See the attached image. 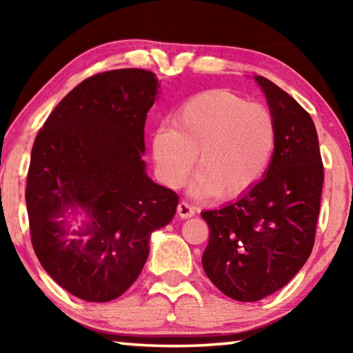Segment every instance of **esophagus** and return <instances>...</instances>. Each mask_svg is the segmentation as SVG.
Here are the masks:
<instances>
[{
	"label": "esophagus",
	"instance_id": "esophagus-1",
	"mask_svg": "<svg viewBox=\"0 0 353 353\" xmlns=\"http://www.w3.org/2000/svg\"><path fill=\"white\" fill-rule=\"evenodd\" d=\"M177 213L182 219H188L191 216H194V208L191 207L188 202L181 201V202H179V205H177Z\"/></svg>",
	"mask_w": 353,
	"mask_h": 353
}]
</instances>
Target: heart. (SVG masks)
Listing matches in <instances>:
<instances>
[{"mask_svg":"<svg viewBox=\"0 0 353 353\" xmlns=\"http://www.w3.org/2000/svg\"><path fill=\"white\" fill-rule=\"evenodd\" d=\"M274 143L276 126L270 110L227 90H208L179 107L172 128L155 130L152 154L170 187L187 182L198 154L196 191L235 198L266 171Z\"/></svg>","mask_w":353,"mask_h":353,"instance_id":"obj_1","label":"heart"}]
</instances>
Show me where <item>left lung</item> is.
<instances>
[{"label":"left lung","mask_w":353,"mask_h":353,"mask_svg":"<svg viewBox=\"0 0 353 353\" xmlns=\"http://www.w3.org/2000/svg\"><path fill=\"white\" fill-rule=\"evenodd\" d=\"M276 126L271 163L241 198L202 212L210 229L202 255L207 277L240 302H255L290 282L314 244L324 183L310 113L288 93L255 76Z\"/></svg>","instance_id":"obj_1"}]
</instances>
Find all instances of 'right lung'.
<instances>
[{"mask_svg": "<svg viewBox=\"0 0 353 353\" xmlns=\"http://www.w3.org/2000/svg\"><path fill=\"white\" fill-rule=\"evenodd\" d=\"M160 83L140 68L74 87L35 137L26 207L34 252L56 283L87 302L123 294L145 266L149 238L179 196L146 174L145 123ZM77 211L88 221L71 231Z\"/></svg>", "mask_w": 353, "mask_h": 353, "instance_id": "add662e5", "label": "right lung"}]
</instances>
